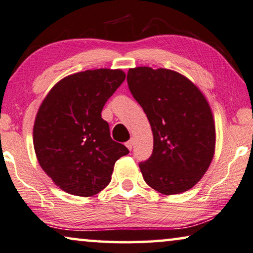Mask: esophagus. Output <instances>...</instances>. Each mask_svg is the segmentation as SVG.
<instances>
[{
  "instance_id": "obj_1",
  "label": "esophagus",
  "mask_w": 253,
  "mask_h": 253,
  "mask_svg": "<svg viewBox=\"0 0 253 253\" xmlns=\"http://www.w3.org/2000/svg\"><path fill=\"white\" fill-rule=\"evenodd\" d=\"M126 146L131 151V149H132V147H133V139H130L129 141H126Z\"/></svg>"
}]
</instances>
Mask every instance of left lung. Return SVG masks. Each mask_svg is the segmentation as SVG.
Masks as SVG:
<instances>
[{
    "label": "left lung",
    "mask_w": 253,
    "mask_h": 253,
    "mask_svg": "<svg viewBox=\"0 0 253 253\" xmlns=\"http://www.w3.org/2000/svg\"><path fill=\"white\" fill-rule=\"evenodd\" d=\"M127 85L151 123L154 146L139 163L145 181L157 192H186L206 173L214 153L215 129L202 92L170 69L131 68Z\"/></svg>",
    "instance_id": "8db88e82"
}]
</instances>
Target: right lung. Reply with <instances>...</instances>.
<instances>
[{"label": "right lung", "mask_w": 253, "mask_h": 253, "mask_svg": "<svg viewBox=\"0 0 253 253\" xmlns=\"http://www.w3.org/2000/svg\"><path fill=\"white\" fill-rule=\"evenodd\" d=\"M126 74L100 68L69 75L47 93L33 130L39 163L66 193L92 196L111 181L115 162L129 154L111 138L101 111Z\"/></svg>", "instance_id": "1"}]
</instances>
